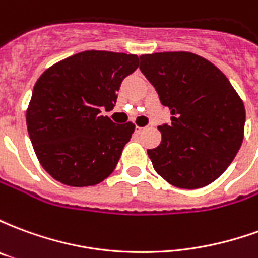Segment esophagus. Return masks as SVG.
<instances>
[{
  "instance_id": "esophagus-1",
  "label": "esophagus",
  "mask_w": 258,
  "mask_h": 258,
  "mask_svg": "<svg viewBox=\"0 0 258 258\" xmlns=\"http://www.w3.org/2000/svg\"><path fill=\"white\" fill-rule=\"evenodd\" d=\"M144 127H137V130H135V131H137V133H138V134H140V133H142V131H144Z\"/></svg>"
}]
</instances>
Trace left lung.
<instances>
[{
  "label": "left lung",
  "instance_id": "1",
  "mask_svg": "<svg viewBox=\"0 0 258 258\" xmlns=\"http://www.w3.org/2000/svg\"><path fill=\"white\" fill-rule=\"evenodd\" d=\"M140 59L141 72L171 113V123L157 127L160 145L148 149L155 171L182 189L211 184L242 145V98L220 69L196 53H145Z\"/></svg>",
  "mask_w": 258,
  "mask_h": 258
}]
</instances>
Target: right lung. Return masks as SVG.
Segmentation results:
<instances>
[{"label": "right lung", "instance_id": "obj_1", "mask_svg": "<svg viewBox=\"0 0 258 258\" xmlns=\"http://www.w3.org/2000/svg\"><path fill=\"white\" fill-rule=\"evenodd\" d=\"M140 66L134 53L84 51L48 68L37 80L26 123L36 156L53 179L92 186L117 166L134 123L114 124L102 116L117 91Z\"/></svg>", "mask_w": 258, "mask_h": 258}]
</instances>
